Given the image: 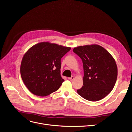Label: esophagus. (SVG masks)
I'll return each mask as SVG.
<instances>
[{"label": "esophagus", "mask_w": 132, "mask_h": 132, "mask_svg": "<svg viewBox=\"0 0 132 132\" xmlns=\"http://www.w3.org/2000/svg\"><path fill=\"white\" fill-rule=\"evenodd\" d=\"M68 79L71 80V81H72V80H73L74 79V77L72 76V77H70V78H68Z\"/></svg>", "instance_id": "obj_1"}]
</instances>
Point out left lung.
I'll return each instance as SVG.
<instances>
[{"label":"left lung","mask_w":132,"mask_h":132,"mask_svg":"<svg viewBox=\"0 0 132 132\" xmlns=\"http://www.w3.org/2000/svg\"><path fill=\"white\" fill-rule=\"evenodd\" d=\"M74 53L81 59L84 76L82 87L78 93L85 99L96 101L104 98L113 89L118 76L115 60L99 45L74 48Z\"/></svg>","instance_id":"8db88e82"}]
</instances>
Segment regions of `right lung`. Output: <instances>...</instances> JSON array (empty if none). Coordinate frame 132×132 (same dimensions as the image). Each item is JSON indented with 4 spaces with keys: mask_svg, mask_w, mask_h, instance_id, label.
<instances>
[{
    "mask_svg": "<svg viewBox=\"0 0 132 132\" xmlns=\"http://www.w3.org/2000/svg\"><path fill=\"white\" fill-rule=\"evenodd\" d=\"M70 47L40 43L27 51L22 59V81L32 93L45 96L58 90L64 81L60 76L61 59Z\"/></svg>",
    "mask_w": 132,
    "mask_h": 132,
    "instance_id": "1",
    "label": "right lung"
}]
</instances>
